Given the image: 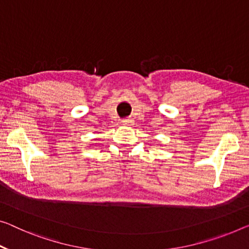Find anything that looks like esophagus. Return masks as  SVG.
Wrapping results in <instances>:
<instances>
[{
  "label": "esophagus",
  "mask_w": 249,
  "mask_h": 249,
  "mask_svg": "<svg viewBox=\"0 0 249 249\" xmlns=\"http://www.w3.org/2000/svg\"><path fill=\"white\" fill-rule=\"evenodd\" d=\"M122 123H123L124 125L131 126V125H133V120L132 118H124V120L122 121Z\"/></svg>",
  "instance_id": "1"
}]
</instances>
